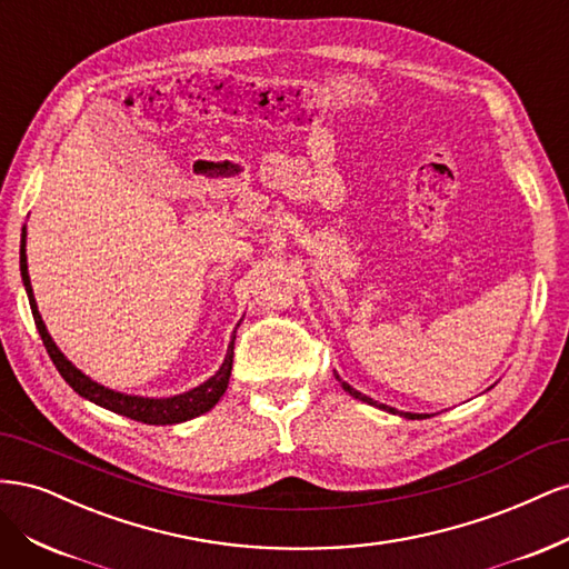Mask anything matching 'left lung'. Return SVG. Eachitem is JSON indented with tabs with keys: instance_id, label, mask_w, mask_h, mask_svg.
<instances>
[{
	"instance_id": "8db88e82",
	"label": "left lung",
	"mask_w": 569,
	"mask_h": 569,
	"mask_svg": "<svg viewBox=\"0 0 569 569\" xmlns=\"http://www.w3.org/2000/svg\"><path fill=\"white\" fill-rule=\"evenodd\" d=\"M337 380H339V385H341V389L343 391H349L353 399H358V401H363V403H370V406H375V408H382V410H387V412H393V416H401V418H408V420H425V418H429L427 412H403V410H396V408H391V406H385V403H377V401H372L370 396H366V393H360V391H356L351 385H347L341 380V377L337 375Z\"/></svg>"
}]
</instances>
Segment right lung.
Segmentation results:
<instances>
[{"instance_id": "right-lung-1", "label": "right lung", "mask_w": 569, "mask_h": 569, "mask_svg": "<svg viewBox=\"0 0 569 569\" xmlns=\"http://www.w3.org/2000/svg\"><path fill=\"white\" fill-rule=\"evenodd\" d=\"M21 278H23V287L28 291V301H30V311L32 318H36L38 325V332L42 337L44 349L51 358V363L57 366V370L61 372L63 380L73 387V391H78L82 399H88L101 408H107L111 412H118V416H126L130 420L137 422H144V425H178L184 420H192L201 412L211 410L218 401L220 396L226 393L228 385H230V372H232V356H234V332L232 339L228 343V353L226 360H222L220 370L209 377L203 385L189 389L184 393L178 396H168V399H147V396H132V393H120L113 391L104 385H99L94 380H90L88 375L80 372L71 360H68L59 347L54 343V339L49 337L47 327L42 322V316L38 311V303H36V295H32V284H30V274H28V258H26V228L21 232Z\"/></svg>"}]
</instances>
